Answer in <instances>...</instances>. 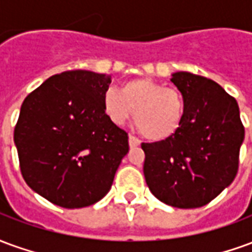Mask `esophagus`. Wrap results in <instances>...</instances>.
<instances>
[{
	"label": "esophagus",
	"instance_id": "obj_1",
	"mask_svg": "<svg viewBox=\"0 0 252 252\" xmlns=\"http://www.w3.org/2000/svg\"><path fill=\"white\" fill-rule=\"evenodd\" d=\"M128 143H129V147H137V146L140 144V140H139L137 137L129 135V136H128Z\"/></svg>",
	"mask_w": 252,
	"mask_h": 252
}]
</instances>
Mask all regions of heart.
Listing matches in <instances>:
<instances>
[{"instance_id":"obj_1","label":"heart","mask_w":252,"mask_h":252,"mask_svg":"<svg viewBox=\"0 0 252 252\" xmlns=\"http://www.w3.org/2000/svg\"><path fill=\"white\" fill-rule=\"evenodd\" d=\"M105 113L115 126H124L135 113V123L144 136L162 142L180 131L185 117V99L180 90L166 88L150 78L123 83L121 90L104 94Z\"/></svg>"}]
</instances>
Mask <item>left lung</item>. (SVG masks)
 Masks as SVG:
<instances>
[{"instance_id":"left-lung-1","label":"left lung","mask_w":252,"mask_h":252,"mask_svg":"<svg viewBox=\"0 0 252 252\" xmlns=\"http://www.w3.org/2000/svg\"><path fill=\"white\" fill-rule=\"evenodd\" d=\"M185 99V117L174 136L143 143L147 186L167 205L190 209L211 202L232 184L244 128L236 99L212 79L171 74Z\"/></svg>"}]
</instances>
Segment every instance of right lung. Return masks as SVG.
Instances as JSON below:
<instances>
[{"mask_svg": "<svg viewBox=\"0 0 252 252\" xmlns=\"http://www.w3.org/2000/svg\"><path fill=\"white\" fill-rule=\"evenodd\" d=\"M110 75L74 70L52 75L24 99L14 144L27 185L55 205L83 208L104 198L128 135L108 119Z\"/></svg>", "mask_w": 252, "mask_h": 252, "instance_id": "obj_1", "label": "right lung"}]
</instances>
